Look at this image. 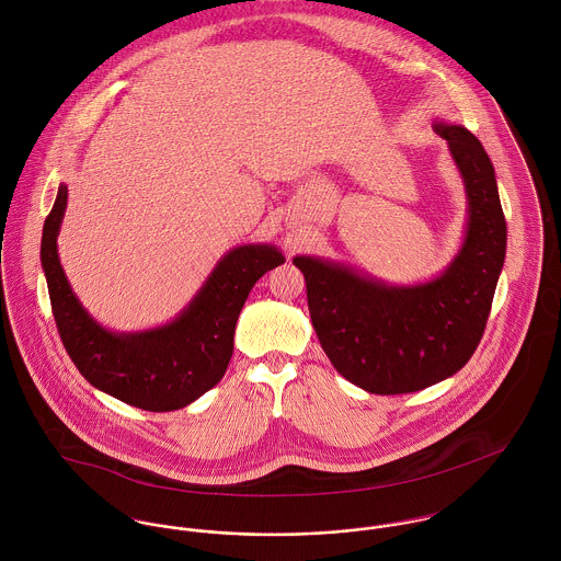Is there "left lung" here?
Listing matches in <instances>:
<instances>
[{
  "mask_svg": "<svg viewBox=\"0 0 561 561\" xmlns=\"http://www.w3.org/2000/svg\"><path fill=\"white\" fill-rule=\"evenodd\" d=\"M434 131L447 140L469 203L462 245L436 278L389 285L345 263L294 256L321 350L345 380L376 396L421 391L469 363L505 261L507 227L492 161L467 127L438 121Z\"/></svg>",
  "mask_w": 561,
  "mask_h": 561,
  "instance_id": "left-lung-1",
  "label": "left lung"
}]
</instances>
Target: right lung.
Segmentation results:
<instances>
[{
    "mask_svg": "<svg viewBox=\"0 0 561 561\" xmlns=\"http://www.w3.org/2000/svg\"><path fill=\"white\" fill-rule=\"evenodd\" d=\"M65 183L43 227L41 263L60 339L81 376L99 391L129 405L168 412L214 389L233 356L241 307L254 283L285 263L274 243L229 250L192 302L168 323L142 332H112L73 294L60 265L58 233L67 211Z\"/></svg>",
    "mask_w": 561,
    "mask_h": 561,
    "instance_id": "obj_1",
    "label": "right lung"
}]
</instances>
